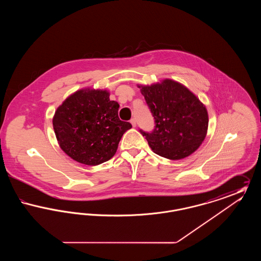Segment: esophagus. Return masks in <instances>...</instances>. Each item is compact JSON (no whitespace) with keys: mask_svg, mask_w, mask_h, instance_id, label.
I'll return each mask as SVG.
<instances>
[{"mask_svg":"<svg viewBox=\"0 0 261 261\" xmlns=\"http://www.w3.org/2000/svg\"><path fill=\"white\" fill-rule=\"evenodd\" d=\"M130 123L132 124V126H133V127H136V120H135L134 118H132V119L130 120Z\"/></svg>","mask_w":261,"mask_h":261,"instance_id":"obj_1","label":"esophagus"}]
</instances>
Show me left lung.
Returning a JSON list of instances; mask_svg holds the SVG:
<instances>
[{"instance_id":"8db88e82","label":"left lung","mask_w":261,"mask_h":261,"mask_svg":"<svg viewBox=\"0 0 261 261\" xmlns=\"http://www.w3.org/2000/svg\"><path fill=\"white\" fill-rule=\"evenodd\" d=\"M138 87L154 118L152 132L140 130L152 151L178 161L199 149L208 127V113L199 98L171 79Z\"/></svg>"}]
</instances>
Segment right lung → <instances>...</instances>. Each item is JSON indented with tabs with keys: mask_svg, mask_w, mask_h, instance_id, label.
I'll use <instances>...</instances> for the list:
<instances>
[{
	"mask_svg": "<svg viewBox=\"0 0 261 261\" xmlns=\"http://www.w3.org/2000/svg\"><path fill=\"white\" fill-rule=\"evenodd\" d=\"M119 105L108 90L81 89L63 100L53 118L61 149L75 162L98 165L115 154L132 125L118 117Z\"/></svg>",
	"mask_w": 261,
	"mask_h": 261,
	"instance_id": "obj_1",
	"label": "right lung"
}]
</instances>
